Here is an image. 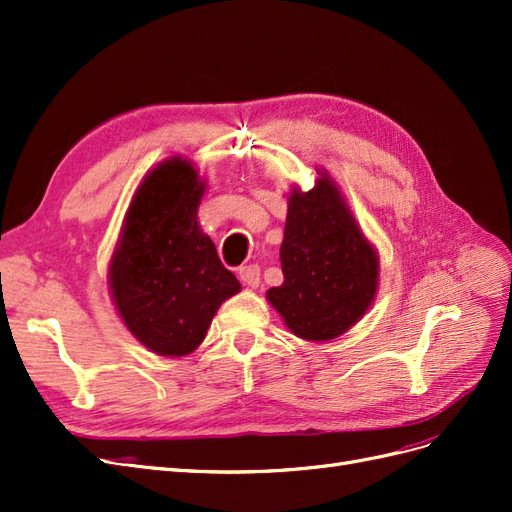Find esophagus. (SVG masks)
<instances>
[{"label":"esophagus","mask_w":512,"mask_h":512,"mask_svg":"<svg viewBox=\"0 0 512 512\" xmlns=\"http://www.w3.org/2000/svg\"><path fill=\"white\" fill-rule=\"evenodd\" d=\"M239 277L245 286L256 288L260 284V267L258 265H247L239 269Z\"/></svg>","instance_id":"obj_1"}]
</instances>
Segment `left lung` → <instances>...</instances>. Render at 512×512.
<instances>
[{"label":"left lung","instance_id":"obj_1","mask_svg":"<svg viewBox=\"0 0 512 512\" xmlns=\"http://www.w3.org/2000/svg\"><path fill=\"white\" fill-rule=\"evenodd\" d=\"M280 260L284 284L267 299L309 342L346 333L376 294L378 256L327 177L307 194L292 192Z\"/></svg>","mask_w":512,"mask_h":512}]
</instances>
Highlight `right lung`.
I'll return each mask as SVG.
<instances>
[{
    "instance_id": "right-lung-1",
    "label": "right lung",
    "mask_w": 512,
    "mask_h": 512,
    "mask_svg": "<svg viewBox=\"0 0 512 512\" xmlns=\"http://www.w3.org/2000/svg\"><path fill=\"white\" fill-rule=\"evenodd\" d=\"M205 183L168 160L136 190L111 262V290L130 333L151 352L183 356L203 342L222 301L241 290L198 228Z\"/></svg>"
}]
</instances>
